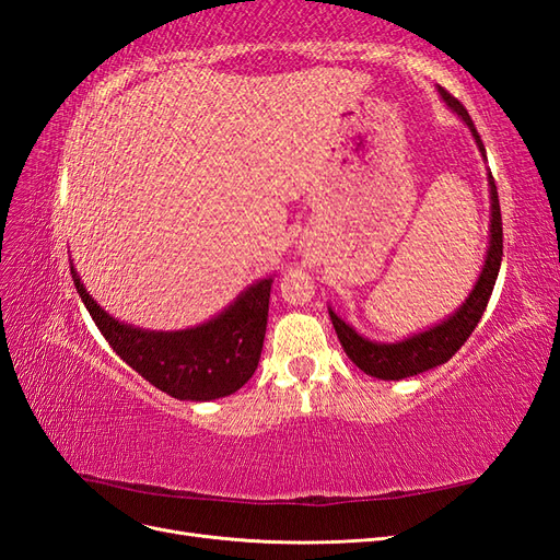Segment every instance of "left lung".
Listing matches in <instances>:
<instances>
[{
    "instance_id": "1",
    "label": "left lung",
    "mask_w": 560,
    "mask_h": 560,
    "mask_svg": "<svg viewBox=\"0 0 560 560\" xmlns=\"http://www.w3.org/2000/svg\"><path fill=\"white\" fill-rule=\"evenodd\" d=\"M439 95L444 97V103L457 112L463 118L467 128L471 130L474 140L486 159V149L479 138L477 128H474L467 109L457 103V100L439 86ZM488 186H490V241H488V254L483 261V270L474 284V290L465 299V303L457 308L448 319L439 322V325L430 327L428 331H420L411 338H404L399 343H376L369 341V338L360 336L350 325L338 317L329 308L331 325L338 334V341H341L348 358L358 364L364 374L381 378V381H401L409 376H418L422 371L434 369L439 364L448 362L453 354L465 346L474 327L479 325V319L488 306V299L493 294V287L500 273V261H502V214H500V200H498V186L493 175L488 173Z\"/></svg>"
}]
</instances>
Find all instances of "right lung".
Here are the masks:
<instances>
[{"instance_id": "add662e5", "label": "right lung", "mask_w": 560, "mask_h": 560, "mask_svg": "<svg viewBox=\"0 0 560 560\" xmlns=\"http://www.w3.org/2000/svg\"><path fill=\"white\" fill-rule=\"evenodd\" d=\"M77 292L97 329L128 366L165 395L210 401L241 389L257 371L273 278L249 284L217 317L182 331H149L114 319L97 306L70 264Z\"/></svg>"}]
</instances>
